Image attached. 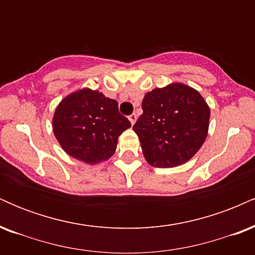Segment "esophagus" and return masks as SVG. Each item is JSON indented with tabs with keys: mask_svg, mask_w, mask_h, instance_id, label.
Returning <instances> with one entry per match:
<instances>
[{
	"mask_svg": "<svg viewBox=\"0 0 255 255\" xmlns=\"http://www.w3.org/2000/svg\"><path fill=\"white\" fill-rule=\"evenodd\" d=\"M128 120H129L131 125H134V124H135V121H136V115H135V114H131V115L128 116Z\"/></svg>",
	"mask_w": 255,
	"mask_h": 255,
	"instance_id": "esophagus-1",
	"label": "esophagus"
}]
</instances>
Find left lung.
Segmentation results:
<instances>
[{
    "instance_id": "obj_1",
    "label": "left lung",
    "mask_w": 255,
    "mask_h": 255,
    "mask_svg": "<svg viewBox=\"0 0 255 255\" xmlns=\"http://www.w3.org/2000/svg\"><path fill=\"white\" fill-rule=\"evenodd\" d=\"M141 108L133 130L148 164L174 168L200 150L209 131L210 107L197 90L169 84L146 93Z\"/></svg>"
}]
</instances>
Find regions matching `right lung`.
<instances>
[{"mask_svg": "<svg viewBox=\"0 0 255 255\" xmlns=\"http://www.w3.org/2000/svg\"><path fill=\"white\" fill-rule=\"evenodd\" d=\"M129 127L115 99L87 87L64 97L52 118V130L63 151L90 165L109 159L119 136Z\"/></svg>", "mask_w": 255, "mask_h": 255, "instance_id": "obj_1", "label": "right lung"}]
</instances>
